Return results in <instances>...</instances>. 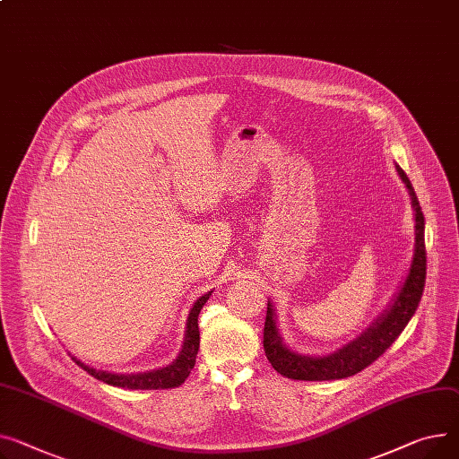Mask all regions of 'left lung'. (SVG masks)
Segmentation results:
<instances>
[{
	"label": "left lung",
	"mask_w": 459,
	"mask_h": 459,
	"mask_svg": "<svg viewBox=\"0 0 459 459\" xmlns=\"http://www.w3.org/2000/svg\"><path fill=\"white\" fill-rule=\"evenodd\" d=\"M396 173L403 178L404 186L411 199L413 221H415V243H413V258L408 269L406 279L399 291L391 299L389 307L380 314L375 323L365 328L358 338L333 351L326 356H308L291 351L281 335L277 326V312L273 308V302L267 300V314L264 325V351L273 365V369L291 380H340L352 377L380 358L393 342L399 338L401 332L406 328L413 317L419 300L424 290L426 279V251H424V216L419 204V199L413 192L411 182L404 169L394 164Z\"/></svg>",
	"instance_id": "8db88e82"
}]
</instances>
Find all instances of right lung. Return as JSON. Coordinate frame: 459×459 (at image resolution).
<instances>
[{"label":"right lung","mask_w":459,"mask_h":459,"mask_svg":"<svg viewBox=\"0 0 459 459\" xmlns=\"http://www.w3.org/2000/svg\"><path fill=\"white\" fill-rule=\"evenodd\" d=\"M212 291L204 293L203 297H199L194 307L188 314V321H186V332H185V342H182V349L178 352V356L166 365V368L155 369V371H147V373H127V375H119V373H108V371H98L90 365L82 363L81 359H77L75 356H72V359H75V363L79 368H82L88 375H91L94 378L108 384V385H116V387H127V389H169V387H178L180 384H185V380L188 378L190 371L194 369L195 365V356L199 351V325H197V317L201 308L204 307V302L210 299Z\"/></svg>","instance_id":"right-lung-1"}]
</instances>
